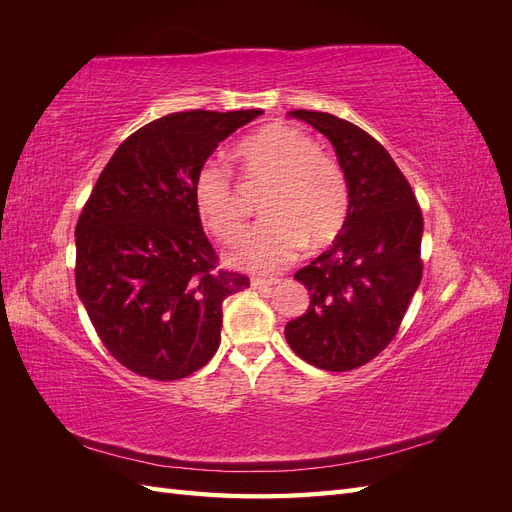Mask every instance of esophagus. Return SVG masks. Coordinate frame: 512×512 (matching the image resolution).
<instances>
[{
	"label": "esophagus",
	"mask_w": 512,
	"mask_h": 512,
	"mask_svg": "<svg viewBox=\"0 0 512 512\" xmlns=\"http://www.w3.org/2000/svg\"><path fill=\"white\" fill-rule=\"evenodd\" d=\"M275 284H277L275 277H271V280H267V277H252V288H256V290H267Z\"/></svg>",
	"instance_id": "esophagus-1"
}]
</instances>
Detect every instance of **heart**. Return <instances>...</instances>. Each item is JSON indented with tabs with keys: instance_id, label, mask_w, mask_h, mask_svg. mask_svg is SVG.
Returning a JSON list of instances; mask_svg holds the SVG:
<instances>
[{
	"instance_id": "obj_1",
	"label": "heart",
	"mask_w": 512,
	"mask_h": 512,
	"mask_svg": "<svg viewBox=\"0 0 512 512\" xmlns=\"http://www.w3.org/2000/svg\"><path fill=\"white\" fill-rule=\"evenodd\" d=\"M245 179L267 181L258 207L265 213L235 252V262L258 273L286 267L301 247L329 243L344 226L348 183L344 170L318 151L312 136L271 123L237 147ZM194 205L211 235L230 245L245 228V209L230 170L209 160L194 179Z\"/></svg>"
}]
</instances>
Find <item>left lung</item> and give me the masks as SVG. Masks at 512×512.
I'll return each mask as SVG.
<instances>
[{"label":"left lung","instance_id":"obj_1","mask_svg":"<svg viewBox=\"0 0 512 512\" xmlns=\"http://www.w3.org/2000/svg\"><path fill=\"white\" fill-rule=\"evenodd\" d=\"M290 115L329 138L350 203L333 245L294 273L312 299L284 333L309 365L350 371L393 342L421 284L423 213L408 179L374 136L329 113Z\"/></svg>","mask_w":512,"mask_h":512}]
</instances>
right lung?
I'll return each mask as SVG.
<instances>
[{
    "mask_svg": "<svg viewBox=\"0 0 512 512\" xmlns=\"http://www.w3.org/2000/svg\"><path fill=\"white\" fill-rule=\"evenodd\" d=\"M262 115L188 111L119 145L76 222V292L104 348L134 374L170 382L220 346L222 303L250 277L220 269L194 179L226 136Z\"/></svg>",
    "mask_w": 512,
    "mask_h": 512,
    "instance_id": "right-lung-1",
    "label": "right lung"
}]
</instances>
